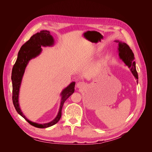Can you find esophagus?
<instances>
[{
	"label": "esophagus",
	"instance_id": "34e87169",
	"mask_svg": "<svg viewBox=\"0 0 152 152\" xmlns=\"http://www.w3.org/2000/svg\"><path fill=\"white\" fill-rule=\"evenodd\" d=\"M84 86H85V84L83 82H79L76 84V87H77V88L81 89V88H83V87H84Z\"/></svg>",
	"mask_w": 152,
	"mask_h": 152
}]
</instances>
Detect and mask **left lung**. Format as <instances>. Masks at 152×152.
<instances>
[{"mask_svg": "<svg viewBox=\"0 0 152 152\" xmlns=\"http://www.w3.org/2000/svg\"><path fill=\"white\" fill-rule=\"evenodd\" d=\"M116 42L118 43V52L119 58L121 59L122 61L130 68L131 73L136 79H138V74L135 67V62L134 61V55L130 49L129 45L125 42L116 40L115 41ZM138 81V80H137Z\"/></svg>", "mask_w": 152, "mask_h": 152, "instance_id": "1", "label": "left lung"}]
</instances>
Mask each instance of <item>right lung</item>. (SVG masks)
<instances>
[{
  "label": "right lung",
  "instance_id": "1",
  "mask_svg": "<svg viewBox=\"0 0 152 152\" xmlns=\"http://www.w3.org/2000/svg\"><path fill=\"white\" fill-rule=\"evenodd\" d=\"M54 44V39L49 31L42 30L40 31L39 33H36L31 37L29 41L21 46L18 53L17 61H16L12 69V100L14 107L20 115H21L23 118H25L31 125L38 127V128H46V127H50L58 123L61 116V109L64 103L75 92V82L71 83L66 87L63 89L60 93L61 101L58 112L57 116L50 122L43 124L34 123L29 120L24 115L21 110L19 104L20 89L22 79L28 64L31 59L35 58L41 53L42 50L41 47H52L53 46Z\"/></svg>",
  "mask_w": 152,
  "mask_h": 152
}]
</instances>
